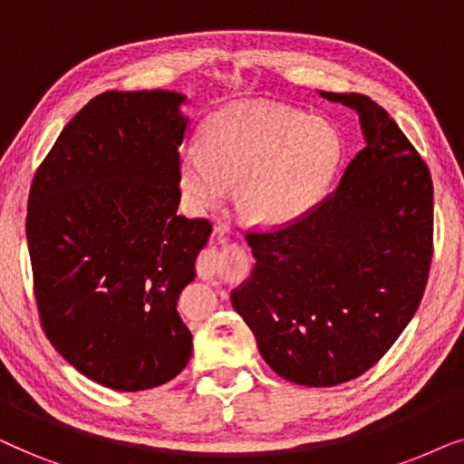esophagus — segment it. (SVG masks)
Segmentation results:
<instances>
[{"mask_svg": "<svg viewBox=\"0 0 464 464\" xmlns=\"http://www.w3.org/2000/svg\"><path fill=\"white\" fill-rule=\"evenodd\" d=\"M214 237L218 239V242H225L227 239L225 228L222 227L214 228ZM222 265L225 263H222V258L218 255H203L199 261H197V271H199V276L206 277V280H212L216 274H220L222 271Z\"/></svg>", "mask_w": 464, "mask_h": 464, "instance_id": "esophagus-1", "label": "esophagus"}]
</instances>
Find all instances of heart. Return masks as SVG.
<instances>
[{
	"label": "heart",
	"instance_id": "heart-1",
	"mask_svg": "<svg viewBox=\"0 0 464 464\" xmlns=\"http://www.w3.org/2000/svg\"><path fill=\"white\" fill-rule=\"evenodd\" d=\"M342 159L337 129L280 103L227 108L203 129V152H182L180 187L197 209L237 182V208L256 227H284L329 190Z\"/></svg>",
	"mask_w": 464,
	"mask_h": 464
}]
</instances>
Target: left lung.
<instances>
[{
  "instance_id": "left-lung-1",
  "label": "left lung",
  "mask_w": 464,
  "mask_h": 464,
  "mask_svg": "<svg viewBox=\"0 0 464 464\" xmlns=\"http://www.w3.org/2000/svg\"><path fill=\"white\" fill-rule=\"evenodd\" d=\"M356 110L365 148L339 187L299 220L248 233L256 263L231 290L265 362L301 386H337L372 369L410 324L433 258V180L378 103Z\"/></svg>"
}]
</instances>
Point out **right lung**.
Here are the masks:
<instances>
[{
    "label": "right lung",
    "mask_w": 464,
    "mask_h": 464,
    "mask_svg": "<svg viewBox=\"0 0 464 464\" xmlns=\"http://www.w3.org/2000/svg\"><path fill=\"white\" fill-rule=\"evenodd\" d=\"M184 102L159 89L92 97L29 190L42 326L70 365L112 391L165 384L193 352L178 299L212 225L178 214Z\"/></svg>",
    "instance_id": "right-lung-1"
}]
</instances>
